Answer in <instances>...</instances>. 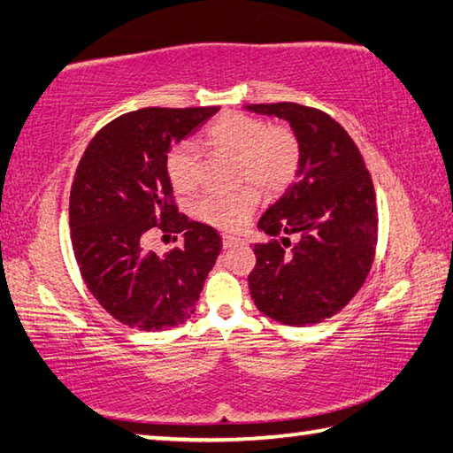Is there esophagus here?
Masks as SVG:
<instances>
[{"label": "esophagus", "instance_id": "esophagus-1", "mask_svg": "<svg viewBox=\"0 0 453 453\" xmlns=\"http://www.w3.org/2000/svg\"><path fill=\"white\" fill-rule=\"evenodd\" d=\"M221 240H224V248H234L235 243H242L243 242V240H240V237L229 235V234H224V237H221Z\"/></svg>", "mask_w": 453, "mask_h": 453}]
</instances>
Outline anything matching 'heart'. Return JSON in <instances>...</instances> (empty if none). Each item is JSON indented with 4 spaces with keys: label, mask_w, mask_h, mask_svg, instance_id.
<instances>
[{
    "label": "heart",
    "mask_w": 453,
    "mask_h": 453,
    "mask_svg": "<svg viewBox=\"0 0 453 453\" xmlns=\"http://www.w3.org/2000/svg\"><path fill=\"white\" fill-rule=\"evenodd\" d=\"M205 140L218 150L235 153L237 180L243 183L234 191H205L194 205L197 219L205 224L235 229L254 213L259 194H281L296 178L302 159V145L289 126H267V121L240 111H226L205 127ZM167 175L173 188L188 194L199 180L197 150L191 142L175 145L167 156Z\"/></svg>",
    "instance_id": "1"
}]
</instances>
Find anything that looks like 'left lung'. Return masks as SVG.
I'll return each mask as SVG.
<instances>
[{
    "instance_id": "left-lung-1",
    "label": "left lung",
    "mask_w": 453,
    "mask_h": 453,
    "mask_svg": "<svg viewBox=\"0 0 453 453\" xmlns=\"http://www.w3.org/2000/svg\"><path fill=\"white\" fill-rule=\"evenodd\" d=\"M248 110L288 119L302 145L296 181L257 224L272 240L254 245L251 300L280 324H319L346 308L372 270V175L349 134L326 111L291 102Z\"/></svg>"
}]
</instances>
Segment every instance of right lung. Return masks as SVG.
<instances>
[{"instance_id":"1","label":"right lung","mask_w":453,"mask_h":453,"mask_svg":"<svg viewBox=\"0 0 453 453\" xmlns=\"http://www.w3.org/2000/svg\"><path fill=\"white\" fill-rule=\"evenodd\" d=\"M218 110L124 113L99 129L80 159L70 194L73 256L91 296L124 326L159 332L194 316L221 237L178 210L165 162ZM153 233H180L184 243L157 257L147 250Z\"/></svg>"}]
</instances>
